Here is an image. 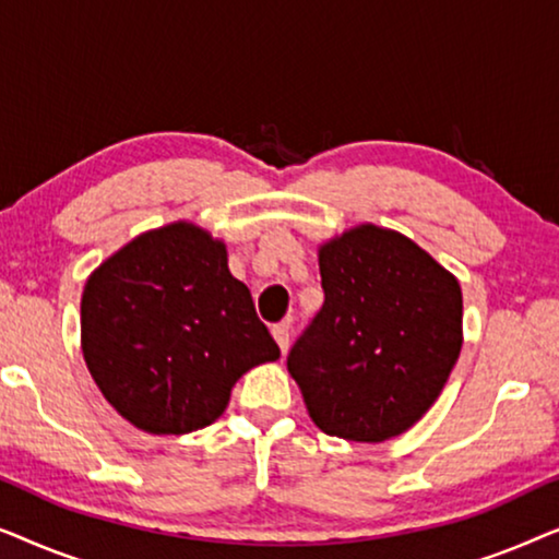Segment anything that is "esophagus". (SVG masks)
<instances>
[{"mask_svg":"<svg viewBox=\"0 0 559 559\" xmlns=\"http://www.w3.org/2000/svg\"><path fill=\"white\" fill-rule=\"evenodd\" d=\"M272 335H274V341H277L282 354H287V348H289V320H287V323L274 325Z\"/></svg>","mask_w":559,"mask_h":559,"instance_id":"34e87169","label":"esophagus"}]
</instances>
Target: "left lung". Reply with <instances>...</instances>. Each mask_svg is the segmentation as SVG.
Wrapping results in <instances>:
<instances>
[{"mask_svg":"<svg viewBox=\"0 0 559 559\" xmlns=\"http://www.w3.org/2000/svg\"><path fill=\"white\" fill-rule=\"evenodd\" d=\"M318 264L325 302L289 350V377L325 435L392 440L423 419L461 356V282L373 224L320 243Z\"/></svg>","mask_w":559,"mask_h":559,"instance_id":"left-lung-1","label":"left lung"}]
</instances>
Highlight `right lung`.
<instances>
[{"instance_id":"add662e5","label":"right lung","mask_w":559,"mask_h":559,"mask_svg":"<svg viewBox=\"0 0 559 559\" xmlns=\"http://www.w3.org/2000/svg\"><path fill=\"white\" fill-rule=\"evenodd\" d=\"M81 350L106 402L150 435L216 423L236 381L280 358L226 243L190 221L134 236L88 274Z\"/></svg>"}]
</instances>
